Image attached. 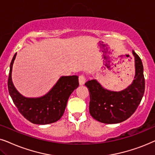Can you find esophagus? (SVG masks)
<instances>
[{"mask_svg": "<svg viewBox=\"0 0 155 155\" xmlns=\"http://www.w3.org/2000/svg\"><path fill=\"white\" fill-rule=\"evenodd\" d=\"M86 81V78L85 76L84 75H81L79 76V84L80 85H84V83H85Z\"/></svg>", "mask_w": 155, "mask_h": 155, "instance_id": "obj_1", "label": "esophagus"}]
</instances>
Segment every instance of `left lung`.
Instances as JSON below:
<instances>
[{
	"instance_id": "obj_1",
	"label": "left lung",
	"mask_w": 155,
	"mask_h": 155,
	"mask_svg": "<svg viewBox=\"0 0 155 155\" xmlns=\"http://www.w3.org/2000/svg\"><path fill=\"white\" fill-rule=\"evenodd\" d=\"M135 59V77L131 84L120 91L108 90L96 79L85 84L90 94L89 113L96 120L115 124L129 118L139 106L145 92L143 65L133 50Z\"/></svg>"
}]
</instances>
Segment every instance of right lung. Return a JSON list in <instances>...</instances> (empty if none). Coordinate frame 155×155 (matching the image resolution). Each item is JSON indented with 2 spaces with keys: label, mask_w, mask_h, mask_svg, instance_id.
Listing matches in <instances>:
<instances>
[{
  "label": "right lung",
  "mask_w": 155,
  "mask_h": 155,
  "mask_svg": "<svg viewBox=\"0 0 155 155\" xmlns=\"http://www.w3.org/2000/svg\"><path fill=\"white\" fill-rule=\"evenodd\" d=\"M15 54L10 65L8 86L10 96L19 112L32 123L47 125L57 122L64 112L70 95L79 86V76H62L53 87L40 97H25L20 94L14 86L12 71Z\"/></svg>",
  "instance_id": "add662e5"
}]
</instances>
